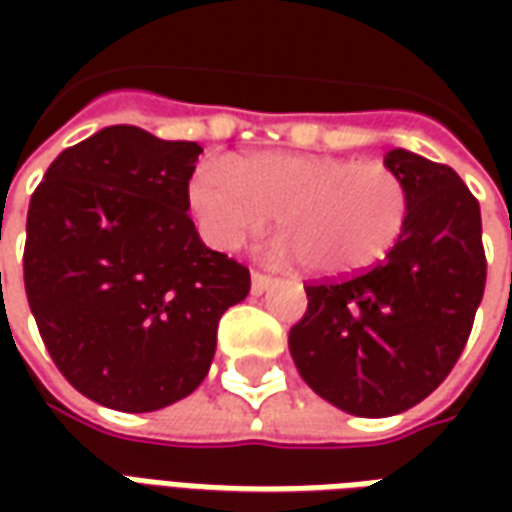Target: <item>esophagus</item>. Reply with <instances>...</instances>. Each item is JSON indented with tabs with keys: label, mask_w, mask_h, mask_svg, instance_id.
<instances>
[{
	"label": "esophagus",
	"mask_w": 512,
	"mask_h": 512,
	"mask_svg": "<svg viewBox=\"0 0 512 512\" xmlns=\"http://www.w3.org/2000/svg\"><path fill=\"white\" fill-rule=\"evenodd\" d=\"M271 282H274V279L268 277V274L252 271V293H255V296H260V293H266Z\"/></svg>",
	"instance_id": "obj_1"
}]
</instances>
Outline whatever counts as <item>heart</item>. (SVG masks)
<instances>
[{
	"mask_svg": "<svg viewBox=\"0 0 512 512\" xmlns=\"http://www.w3.org/2000/svg\"><path fill=\"white\" fill-rule=\"evenodd\" d=\"M202 235L233 252L277 216L282 257H299L307 274L348 277L376 266L406 230V180L378 161L260 153L230 169L202 161L189 186Z\"/></svg>",
	"mask_w": 512,
	"mask_h": 512,
	"instance_id": "obj_1",
	"label": "heart"
}]
</instances>
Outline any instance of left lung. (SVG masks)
Here are the masks:
<instances>
[{"instance_id":"obj_1","label":"left lung","mask_w":512,"mask_h":512,"mask_svg":"<svg viewBox=\"0 0 512 512\" xmlns=\"http://www.w3.org/2000/svg\"><path fill=\"white\" fill-rule=\"evenodd\" d=\"M411 213L392 252L362 274L310 282L288 345L301 378L356 417H392L450 376L483 301L480 202L458 172L395 147Z\"/></svg>"}]
</instances>
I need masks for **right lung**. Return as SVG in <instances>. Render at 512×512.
I'll return each mask as SVG.
<instances>
[{
    "mask_svg": "<svg viewBox=\"0 0 512 512\" xmlns=\"http://www.w3.org/2000/svg\"><path fill=\"white\" fill-rule=\"evenodd\" d=\"M202 147L109 126L62 150L29 200L24 288L54 365L115 411L191 395L249 271L200 241L189 180Z\"/></svg>",
    "mask_w": 512,
    "mask_h": 512,
    "instance_id": "add662e5",
    "label": "right lung"
}]
</instances>
